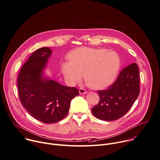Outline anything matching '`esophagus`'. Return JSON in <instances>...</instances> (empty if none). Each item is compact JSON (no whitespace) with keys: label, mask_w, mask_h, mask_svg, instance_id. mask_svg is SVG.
<instances>
[{"label":"esophagus","mask_w":160,"mask_h":160,"mask_svg":"<svg viewBox=\"0 0 160 160\" xmlns=\"http://www.w3.org/2000/svg\"><path fill=\"white\" fill-rule=\"evenodd\" d=\"M87 92H88V91L85 90L84 89H83V88H80L79 89V93L80 94H87Z\"/></svg>","instance_id":"obj_1"}]
</instances>
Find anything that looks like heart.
<instances>
[{
  "mask_svg": "<svg viewBox=\"0 0 160 160\" xmlns=\"http://www.w3.org/2000/svg\"><path fill=\"white\" fill-rule=\"evenodd\" d=\"M70 61L61 64V70L70 83L80 81L84 75L94 89H103L115 81L121 68L119 55L106 48L81 47L69 54Z\"/></svg>",
  "mask_w": 160,
  "mask_h": 160,
  "instance_id": "1",
  "label": "heart"
}]
</instances>
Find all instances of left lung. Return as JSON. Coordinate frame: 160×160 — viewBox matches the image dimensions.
Instances as JSON below:
<instances>
[{"mask_svg":"<svg viewBox=\"0 0 160 160\" xmlns=\"http://www.w3.org/2000/svg\"><path fill=\"white\" fill-rule=\"evenodd\" d=\"M139 69L136 63L123 69L108 89L98 91L99 101L92 113L100 120L111 121L124 115L132 108L140 93Z\"/></svg>","mask_w":160,"mask_h":160,"instance_id":"1","label":"left lung"}]
</instances>
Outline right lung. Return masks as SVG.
<instances>
[{
	"label": "right lung",
	"instance_id": "right-lung-1",
	"mask_svg": "<svg viewBox=\"0 0 160 160\" xmlns=\"http://www.w3.org/2000/svg\"><path fill=\"white\" fill-rule=\"evenodd\" d=\"M52 53L48 47L38 49L23 65L18 77L19 98L23 107L34 118L47 124L64 118L71 101L79 95L77 88L61 85L45 75Z\"/></svg>",
	"mask_w": 160,
	"mask_h": 160
}]
</instances>
